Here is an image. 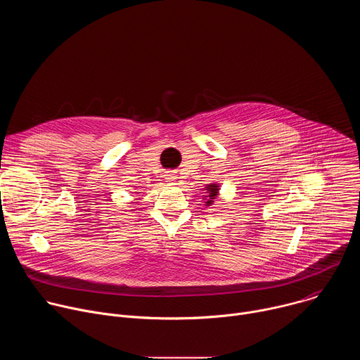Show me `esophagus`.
I'll return each instance as SVG.
<instances>
[{"mask_svg": "<svg viewBox=\"0 0 360 360\" xmlns=\"http://www.w3.org/2000/svg\"><path fill=\"white\" fill-rule=\"evenodd\" d=\"M178 176H176V172H174V171H169V172H167V179H169V181H175Z\"/></svg>", "mask_w": 360, "mask_h": 360, "instance_id": "1", "label": "esophagus"}]
</instances>
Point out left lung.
<instances>
[{
  "instance_id": "obj_1",
  "label": "left lung",
  "mask_w": 360,
  "mask_h": 360,
  "mask_svg": "<svg viewBox=\"0 0 360 360\" xmlns=\"http://www.w3.org/2000/svg\"><path fill=\"white\" fill-rule=\"evenodd\" d=\"M207 191H208V195L205 196V199H207V207H210V205H212L214 199L218 196V191H219V185L218 184H211L207 186Z\"/></svg>"
}]
</instances>
